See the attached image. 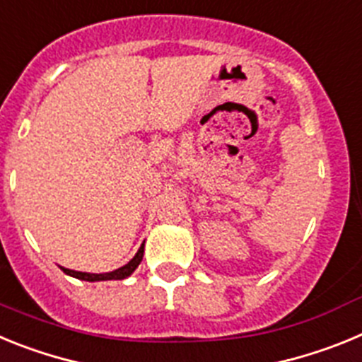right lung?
Wrapping results in <instances>:
<instances>
[{
  "mask_svg": "<svg viewBox=\"0 0 362 362\" xmlns=\"http://www.w3.org/2000/svg\"><path fill=\"white\" fill-rule=\"evenodd\" d=\"M143 252H145V243L139 246V250L137 254L130 259L129 263L124 264V267L117 268L114 272H105V274H88V272H76V270H69V268H63L62 270L65 272L66 276L70 277H76V279H81V281H88V283H95V281H121V279H127L129 276H132L134 270L139 267V263L143 261Z\"/></svg>",
  "mask_w": 362,
  "mask_h": 362,
  "instance_id": "add662e5",
  "label": "right lung"
}]
</instances>
